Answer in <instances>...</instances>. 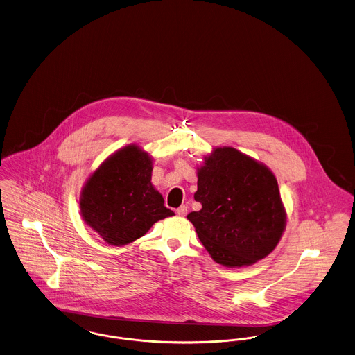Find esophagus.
<instances>
[{
  "label": "esophagus",
  "instance_id": "1",
  "mask_svg": "<svg viewBox=\"0 0 355 355\" xmlns=\"http://www.w3.org/2000/svg\"><path fill=\"white\" fill-rule=\"evenodd\" d=\"M176 214L179 216H185L187 215V205H180L178 209H176Z\"/></svg>",
  "mask_w": 355,
  "mask_h": 355
}]
</instances>
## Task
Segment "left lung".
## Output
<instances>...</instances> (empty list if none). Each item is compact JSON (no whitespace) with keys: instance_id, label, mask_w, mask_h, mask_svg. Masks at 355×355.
<instances>
[{"instance_id":"obj_1","label":"left lung","mask_w":355,"mask_h":355,"mask_svg":"<svg viewBox=\"0 0 355 355\" xmlns=\"http://www.w3.org/2000/svg\"><path fill=\"white\" fill-rule=\"evenodd\" d=\"M199 212L187 218L211 257L245 266L266 257L285 230L286 214L275 175L232 147H218L198 170Z\"/></svg>"}]
</instances>
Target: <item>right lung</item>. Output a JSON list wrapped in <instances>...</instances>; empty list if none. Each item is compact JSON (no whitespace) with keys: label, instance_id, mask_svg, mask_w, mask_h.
<instances>
[{"label":"right lung","instance_id":"1","mask_svg":"<svg viewBox=\"0 0 355 355\" xmlns=\"http://www.w3.org/2000/svg\"><path fill=\"white\" fill-rule=\"evenodd\" d=\"M153 160L131 144L106 159L80 193V215L107 244L122 247L173 216L151 184Z\"/></svg>","mask_w":355,"mask_h":355}]
</instances>
